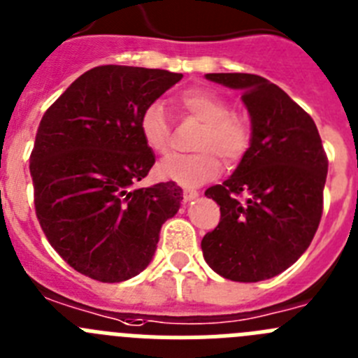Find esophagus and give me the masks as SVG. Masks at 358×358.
Returning <instances> with one entry per match:
<instances>
[{"mask_svg": "<svg viewBox=\"0 0 358 358\" xmlns=\"http://www.w3.org/2000/svg\"><path fill=\"white\" fill-rule=\"evenodd\" d=\"M199 196V192L193 188H185L182 189V199H185V202H189L193 201V199H196Z\"/></svg>", "mask_w": 358, "mask_h": 358, "instance_id": "34e87169", "label": "esophagus"}]
</instances>
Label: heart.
Segmentation results:
<instances>
[{
    "label": "heart",
    "mask_w": 358,
    "mask_h": 358,
    "mask_svg": "<svg viewBox=\"0 0 358 358\" xmlns=\"http://www.w3.org/2000/svg\"><path fill=\"white\" fill-rule=\"evenodd\" d=\"M177 108L185 117L202 122L193 149L196 152L166 157L157 172L163 179L193 186L218 176L220 159L234 165L247 154L252 143V126L245 117L231 111L227 99L206 88H189L177 97ZM142 140L152 152L169 154L172 147V127L159 103L143 108L138 119Z\"/></svg>",
    "instance_id": "heart-1"
}]
</instances>
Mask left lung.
Instances as JSON below:
<instances>
[{"label":"left lung","mask_w":358,"mask_h":358,"mask_svg":"<svg viewBox=\"0 0 358 358\" xmlns=\"http://www.w3.org/2000/svg\"><path fill=\"white\" fill-rule=\"evenodd\" d=\"M206 78L241 90L252 143L227 181L206 189L220 222L202 238V254L229 280H266L309 248L323 215L329 157L310 115L277 85L245 72Z\"/></svg>","instance_id":"left-lung-1"}]
</instances>
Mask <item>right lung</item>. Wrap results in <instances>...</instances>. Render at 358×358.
Returning a JSON list of instances; mask_svg holds the SVG:
<instances>
[{"instance_id":"1","label":"right lung","mask_w":358,"mask_h":358,"mask_svg":"<svg viewBox=\"0 0 358 358\" xmlns=\"http://www.w3.org/2000/svg\"><path fill=\"white\" fill-rule=\"evenodd\" d=\"M182 74L99 65L45 110L29 173L38 224L51 247L81 275L122 282L152 259L159 231L182 201L173 181L134 188L154 165L140 113Z\"/></svg>"}]
</instances>
